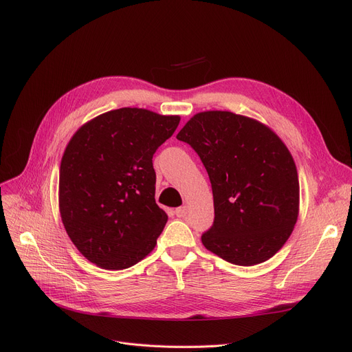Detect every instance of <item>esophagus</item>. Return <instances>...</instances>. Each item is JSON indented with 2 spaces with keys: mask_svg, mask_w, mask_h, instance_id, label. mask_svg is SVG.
Returning a JSON list of instances; mask_svg holds the SVG:
<instances>
[{
  "mask_svg": "<svg viewBox=\"0 0 352 352\" xmlns=\"http://www.w3.org/2000/svg\"><path fill=\"white\" fill-rule=\"evenodd\" d=\"M187 212H188L187 207H179V208L175 210V215H177L178 218H184V217L187 215Z\"/></svg>",
  "mask_w": 352,
  "mask_h": 352,
  "instance_id": "34e87169",
  "label": "esophagus"
}]
</instances>
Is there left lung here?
<instances>
[{
	"label": "left lung",
	"instance_id": "left-lung-1",
	"mask_svg": "<svg viewBox=\"0 0 352 352\" xmlns=\"http://www.w3.org/2000/svg\"><path fill=\"white\" fill-rule=\"evenodd\" d=\"M208 173L214 224L204 247L235 265L261 264L278 252L300 212L294 158L272 129L231 111H202L177 134Z\"/></svg>",
	"mask_w": 352,
	"mask_h": 352
}]
</instances>
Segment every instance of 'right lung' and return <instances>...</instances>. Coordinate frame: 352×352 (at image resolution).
<instances>
[{
	"label": "right lung",
	"mask_w": 352,
	"mask_h": 352,
	"mask_svg": "<svg viewBox=\"0 0 352 352\" xmlns=\"http://www.w3.org/2000/svg\"><path fill=\"white\" fill-rule=\"evenodd\" d=\"M179 120L125 107L87 121L68 141L58 207L72 244L92 264L125 270L155 248L168 215L155 202L153 155Z\"/></svg>",
	"instance_id": "obj_1"
}]
</instances>
